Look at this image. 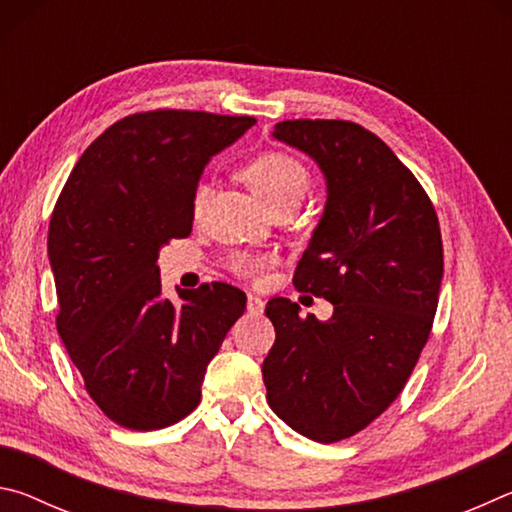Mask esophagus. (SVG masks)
<instances>
[{"mask_svg":"<svg viewBox=\"0 0 512 512\" xmlns=\"http://www.w3.org/2000/svg\"><path fill=\"white\" fill-rule=\"evenodd\" d=\"M246 307H248V314H253V316H259L264 311V300L259 298V296H253V293H250L248 296V302H246Z\"/></svg>","mask_w":512,"mask_h":512,"instance_id":"obj_1","label":"esophagus"}]
</instances>
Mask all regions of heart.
Wrapping results in <instances>:
<instances>
[{
    "instance_id": "obj_1",
    "label": "heart",
    "mask_w": 512,
    "mask_h": 512,
    "mask_svg": "<svg viewBox=\"0 0 512 512\" xmlns=\"http://www.w3.org/2000/svg\"><path fill=\"white\" fill-rule=\"evenodd\" d=\"M241 178L246 180L248 187L253 189L271 210L289 203L298 205L309 187V173L305 169V164L284 151H262L253 155V158L241 167ZM205 198L207 183L205 180H198L192 196L194 210H201ZM268 264H271V259L266 255H255L248 253V250H235V253L228 257V262H225L230 273L244 277V280H257Z\"/></svg>"
}]
</instances>
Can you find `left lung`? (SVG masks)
Returning a JSON list of instances; mask_svg holds the SVG:
<instances>
[{
  "label": "left lung",
  "instance_id": "obj_1",
  "mask_svg": "<svg viewBox=\"0 0 512 512\" xmlns=\"http://www.w3.org/2000/svg\"><path fill=\"white\" fill-rule=\"evenodd\" d=\"M273 135L309 153L327 203L293 284L334 305L325 323L273 298L264 359L268 406L316 443L352 438L409 381L443 280L438 214L409 167L375 133L343 119H287Z\"/></svg>",
  "mask_w": 512,
  "mask_h": 512
}]
</instances>
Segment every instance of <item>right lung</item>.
<instances>
[{"label":"right lung","instance_id":"right-lung-1","mask_svg":"<svg viewBox=\"0 0 512 512\" xmlns=\"http://www.w3.org/2000/svg\"><path fill=\"white\" fill-rule=\"evenodd\" d=\"M253 117L158 108L119 119L74 164L49 221L56 327L85 391L133 431L176 424L201 402L207 363L246 311L225 282L160 293L158 250L185 239L194 187Z\"/></svg>","mask_w":512,"mask_h":512}]
</instances>
